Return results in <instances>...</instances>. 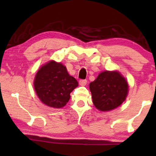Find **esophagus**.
I'll use <instances>...</instances> for the list:
<instances>
[{"instance_id":"34e87169","label":"esophagus","mask_w":156,"mask_h":156,"mask_svg":"<svg viewBox=\"0 0 156 156\" xmlns=\"http://www.w3.org/2000/svg\"><path fill=\"white\" fill-rule=\"evenodd\" d=\"M87 83V80H79V84L80 86H85Z\"/></svg>"}]
</instances>
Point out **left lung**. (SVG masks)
Returning a JSON list of instances; mask_svg holds the SVG:
<instances>
[{"label":"left lung","mask_w":156,"mask_h":156,"mask_svg":"<svg viewBox=\"0 0 156 156\" xmlns=\"http://www.w3.org/2000/svg\"><path fill=\"white\" fill-rule=\"evenodd\" d=\"M92 102L101 112L117 108L126 99L128 84L117 71H104L89 83Z\"/></svg>","instance_id":"8db88e82"}]
</instances>
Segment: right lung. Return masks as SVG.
Returning <instances> with one entry per match:
<instances>
[{
	"label": "right lung",
	"mask_w": 156,
	"mask_h": 156,
	"mask_svg": "<svg viewBox=\"0 0 156 156\" xmlns=\"http://www.w3.org/2000/svg\"><path fill=\"white\" fill-rule=\"evenodd\" d=\"M34 85L42 103L48 106L60 108L67 104L70 93L78 87V83L68 74L65 66L51 61L39 69Z\"/></svg>",
	"instance_id": "right-lung-1"
}]
</instances>
